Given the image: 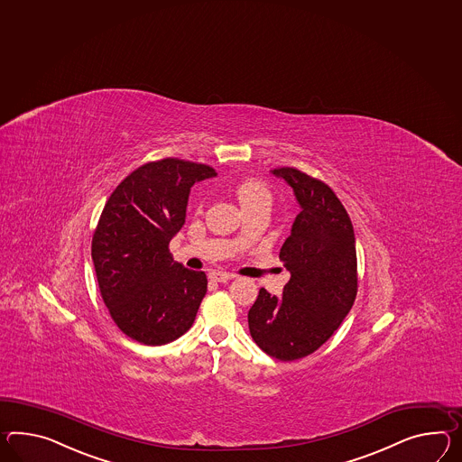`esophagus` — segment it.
I'll use <instances>...</instances> for the list:
<instances>
[{
  "label": "esophagus",
  "mask_w": 462,
  "mask_h": 462,
  "mask_svg": "<svg viewBox=\"0 0 462 462\" xmlns=\"http://www.w3.org/2000/svg\"><path fill=\"white\" fill-rule=\"evenodd\" d=\"M236 275L232 273H226V272H210V279L214 282H220V283H226V282L232 281Z\"/></svg>",
  "instance_id": "esophagus-1"
}]
</instances>
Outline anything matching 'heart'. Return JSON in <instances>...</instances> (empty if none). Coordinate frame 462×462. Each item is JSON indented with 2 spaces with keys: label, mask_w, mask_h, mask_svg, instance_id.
<instances>
[{
  "label": "heart",
  "mask_w": 462,
  "mask_h": 462,
  "mask_svg": "<svg viewBox=\"0 0 462 462\" xmlns=\"http://www.w3.org/2000/svg\"><path fill=\"white\" fill-rule=\"evenodd\" d=\"M236 195L244 210L260 203H271V191L259 180L240 181L236 187Z\"/></svg>",
  "instance_id": "b5f03b06"
}]
</instances>
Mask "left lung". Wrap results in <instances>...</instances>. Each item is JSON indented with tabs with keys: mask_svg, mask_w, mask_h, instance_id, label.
I'll use <instances>...</instances> for the list:
<instances>
[{
	"mask_svg": "<svg viewBox=\"0 0 462 462\" xmlns=\"http://www.w3.org/2000/svg\"><path fill=\"white\" fill-rule=\"evenodd\" d=\"M271 173L292 187L300 214L279 255L291 281L279 297L260 289L248 310V328L272 357L302 359L337 330L354 305L356 236L344 205L324 181L291 167Z\"/></svg>",
	"mask_w": 462,
	"mask_h": 462,
	"instance_id": "1",
	"label": "left lung"
}]
</instances>
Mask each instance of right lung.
I'll return each mask as SVG.
<instances>
[{
	"label": "right lung",
	"instance_id": "add662e5",
	"mask_svg": "<svg viewBox=\"0 0 462 462\" xmlns=\"http://www.w3.org/2000/svg\"><path fill=\"white\" fill-rule=\"evenodd\" d=\"M217 177L177 158L132 171L105 203L91 259L115 324L140 344L163 346L190 328L207 275L173 262L169 244L185 224L190 189Z\"/></svg>",
	"mask_w": 462,
	"mask_h": 462
}]
</instances>
